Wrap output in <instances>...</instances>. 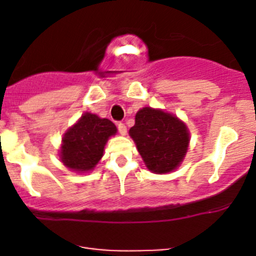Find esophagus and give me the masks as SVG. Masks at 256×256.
<instances>
[{"label":"esophagus","instance_id":"1","mask_svg":"<svg viewBox=\"0 0 256 256\" xmlns=\"http://www.w3.org/2000/svg\"><path fill=\"white\" fill-rule=\"evenodd\" d=\"M118 132H120V135L125 136L126 132H128V128H126V126L124 125V124H118Z\"/></svg>","mask_w":256,"mask_h":256}]
</instances>
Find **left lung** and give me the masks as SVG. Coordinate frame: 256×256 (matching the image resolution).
Returning <instances> with one entry per match:
<instances>
[{
    "mask_svg": "<svg viewBox=\"0 0 256 256\" xmlns=\"http://www.w3.org/2000/svg\"><path fill=\"white\" fill-rule=\"evenodd\" d=\"M152 174H166L180 166L190 146L187 125L171 112L144 106L135 116V125L128 131Z\"/></svg>",
    "mask_w": 256,
    "mask_h": 256,
    "instance_id": "8db88e82",
    "label": "left lung"
}]
</instances>
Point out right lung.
I'll return each instance as SVG.
<instances>
[{"instance_id": "add662e5", "label": "right lung", "mask_w": 256, "mask_h": 256, "mask_svg": "<svg viewBox=\"0 0 256 256\" xmlns=\"http://www.w3.org/2000/svg\"><path fill=\"white\" fill-rule=\"evenodd\" d=\"M116 132L118 128L109 118L84 112L62 138L59 160L70 171L88 174L99 164L105 144Z\"/></svg>"}]
</instances>
